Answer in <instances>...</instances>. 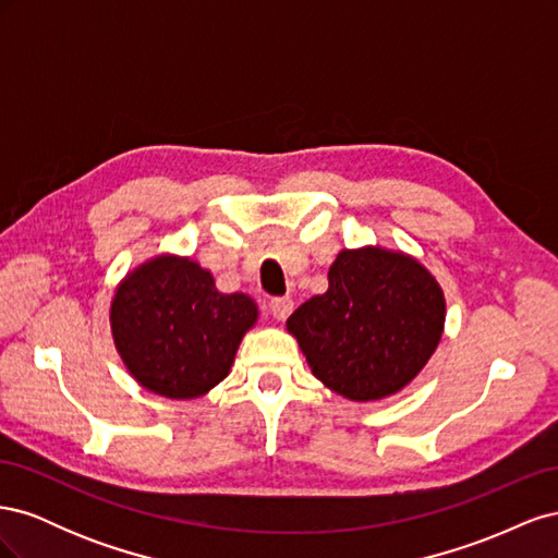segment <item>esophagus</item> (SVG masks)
I'll list each match as a JSON object with an SVG mask.
<instances>
[{"label": "esophagus", "instance_id": "34e87169", "mask_svg": "<svg viewBox=\"0 0 558 558\" xmlns=\"http://www.w3.org/2000/svg\"><path fill=\"white\" fill-rule=\"evenodd\" d=\"M269 310H272L277 320H286L291 316V312L295 310V305H293L291 298H277V300L269 302Z\"/></svg>", "mask_w": 558, "mask_h": 558}]
</instances>
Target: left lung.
<instances>
[{"mask_svg":"<svg viewBox=\"0 0 558 558\" xmlns=\"http://www.w3.org/2000/svg\"><path fill=\"white\" fill-rule=\"evenodd\" d=\"M445 316L442 286L424 263L367 244L337 253L328 291L300 305L286 330L332 393L375 402L400 393L426 367Z\"/></svg>","mask_w":558,"mask_h":558,"instance_id":"left-lung-1","label":"left lung"}]
</instances>
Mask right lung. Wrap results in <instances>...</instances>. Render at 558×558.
I'll list each match as a JSON object with an SVG mask.
<instances>
[{
	"instance_id": "add662e5",
	"label": "right lung",
	"mask_w": 558,
	"mask_h": 558,
	"mask_svg": "<svg viewBox=\"0 0 558 558\" xmlns=\"http://www.w3.org/2000/svg\"><path fill=\"white\" fill-rule=\"evenodd\" d=\"M109 324L134 381L162 398L195 400L230 375L258 305L246 293L218 291L191 256L158 253L118 281Z\"/></svg>"
}]
</instances>
